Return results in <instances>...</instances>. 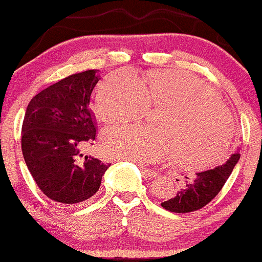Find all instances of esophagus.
Returning <instances> with one entry per match:
<instances>
[{"mask_svg":"<svg viewBox=\"0 0 262 262\" xmlns=\"http://www.w3.org/2000/svg\"><path fill=\"white\" fill-rule=\"evenodd\" d=\"M140 168L145 176L149 177V178H157L158 177V172H156L155 170H151V168H148V167L141 166V165H140Z\"/></svg>","mask_w":262,"mask_h":262,"instance_id":"obj_1","label":"esophagus"}]
</instances>
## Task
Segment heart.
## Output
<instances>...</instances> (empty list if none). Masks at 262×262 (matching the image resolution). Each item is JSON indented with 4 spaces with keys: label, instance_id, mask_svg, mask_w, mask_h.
<instances>
[{
    "label": "heart",
    "instance_id": "heart-1",
    "mask_svg": "<svg viewBox=\"0 0 262 262\" xmlns=\"http://www.w3.org/2000/svg\"><path fill=\"white\" fill-rule=\"evenodd\" d=\"M150 103L168 106L159 126L132 123L106 128L103 140L110 156L139 164L173 158L188 167H208L231 143L233 122L212 89L183 72L149 76L148 86L129 70H119L100 84L96 111L105 122L141 118Z\"/></svg>",
    "mask_w": 262,
    "mask_h": 262
}]
</instances>
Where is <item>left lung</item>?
<instances>
[{
	"instance_id": "obj_1",
	"label": "left lung",
	"mask_w": 262,
	"mask_h": 262,
	"mask_svg": "<svg viewBox=\"0 0 262 262\" xmlns=\"http://www.w3.org/2000/svg\"><path fill=\"white\" fill-rule=\"evenodd\" d=\"M239 158L241 154L238 147L227 162L211 170L198 172L194 179L186 181L185 187L174 198L162 202L161 206L172 212H190L201 209L220 193Z\"/></svg>"
}]
</instances>
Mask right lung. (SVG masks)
<instances>
[{
	"mask_svg": "<svg viewBox=\"0 0 262 262\" xmlns=\"http://www.w3.org/2000/svg\"><path fill=\"white\" fill-rule=\"evenodd\" d=\"M99 70L70 75L35 95L26 107L21 151L35 184L47 198L64 205L86 201L108 168L84 155L96 140L91 97Z\"/></svg>",
	"mask_w": 262,
	"mask_h": 262,
	"instance_id": "obj_1",
	"label": "right lung"
}]
</instances>
